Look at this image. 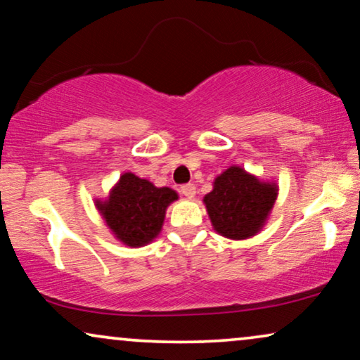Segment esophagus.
Masks as SVG:
<instances>
[{"instance_id":"esophagus-1","label":"esophagus","mask_w":360,"mask_h":360,"mask_svg":"<svg viewBox=\"0 0 360 360\" xmlns=\"http://www.w3.org/2000/svg\"><path fill=\"white\" fill-rule=\"evenodd\" d=\"M181 194L186 195V198L193 199L195 195V186L194 184H183L181 186Z\"/></svg>"}]
</instances>
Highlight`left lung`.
<instances>
[{
	"label": "left lung",
	"instance_id": "8db88e82",
	"mask_svg": "<svg viewBox=\"0 0 360 360\" xmlns=\"http://www.w3.org/2000/svg\"><path fill=\"white\" fill-rule=\"evenodd\" d=\"M276 195V183L258 179L240 166H230L215 177L204 204L215 232L232 240H245L263 229Z\"/></svg>",
	"mask_w": 360,
	"mask_h": 360
}]
</instances>
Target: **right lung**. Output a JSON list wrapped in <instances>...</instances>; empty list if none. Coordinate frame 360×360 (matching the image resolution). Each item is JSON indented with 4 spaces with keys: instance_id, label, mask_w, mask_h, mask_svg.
<instances>
[{
    "instance_id": "obj_1",
    "label": "right lung",
    "mask_w": 360,
    "mask_h": 360,
    "mask_svg": "<svg viewBox=\"0 0 360 360\" xmlns=\"http://www.w3.org/2000/svg\"><path fill=\"white\" fill-rule=\"evenodd\" d=\"M177 200L169 188H156L148 179L124 172L110 191L108 199L95 200L113 236L128 247H143L161 232L166 209Z\"/></svg>"
}]
</instances>
